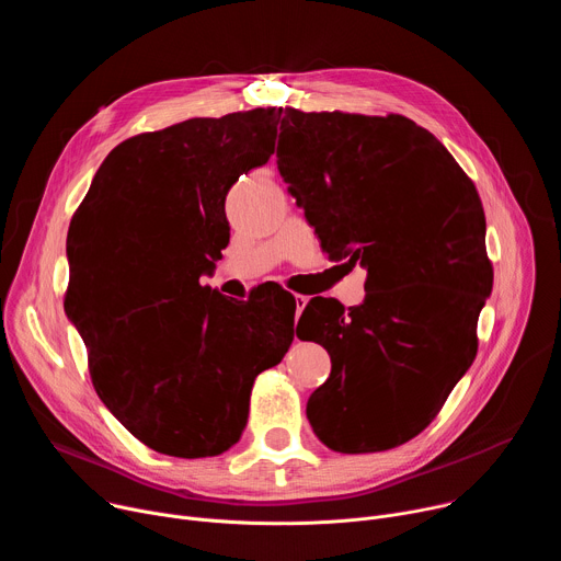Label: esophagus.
I'll return each instance as SVG.
<instances>
[{
    "label": "esophagus",
    "instance_id": "esophagus-1",
    "mask_svg": "<svg viewBox=\"0 0 561 561\" xmlns=\"http://www.w3.org/2000/svg\"><path fill=\"white\" fill-rule=\"evenodd\" d=\"M306 304H308V297H304V295H295V314H297V317L301 314V310L306 308Z\"/></svg>",
    "mask_w": 561,
    "mask_h": 561
}]
</instances>
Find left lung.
<instances>
[{
  "instance_id": "8db88e82",
  "label": "left lung",
  "mask_w": 561,
  "mask_h": 561,
  "mask_svg": "<svg viewBox=\"0 0 561 561\" xmlns=\"http://www.w3.org/2000/svg\"><path fill=\"white\" fill-rule=\"evenodd\" d=\"M279 130V175L322 249L368 273L359 306L314 297L299 317L333 364L308 422L337 453L394 448L435 420L477 355L493 290L482 199L409 117L286 108Z\"/></svg>"
}]
</instances>
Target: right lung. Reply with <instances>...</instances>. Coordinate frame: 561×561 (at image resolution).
Returning <instances> with one entry per match:
<instances>
[{"label": "right lung", "mask_w": 561, "mask_h": 561, "mask_svg": "<svg viewBox=\"0 0 561 561\" xmlns=\"http://www.w3.org/2000/svg\"><path fill=\"white\" fill-rule=\"evenodd\" d=\"M282 108L195 117L115 146L70 219L64 308L106 409L148 448L215 457L237 444L255 377L295 337L293 301H230L199 277L230 226V186L275 152Z\"/></svg>", "instance_id": "1"}]
</instances>
